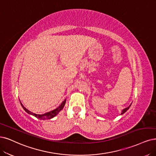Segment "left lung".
<instances>
[{
    "instance_id": "left-lung-1",
    "label": "left lung",
    "mask_w": 156,
    "mask_h": 156,
    "mask_svg": "<svg viewBox=\"0 0 156 156\" xmlns=\"http://www.w3.org/2000/svg\"><path fill=\"white\" fill-rule=\"evenodd\" d=\"M131 106V104L128 107H126V108H124L123 109V110L122 111V114H124L125 112H126V111H127L128 110V109L130 108V107Z\"/></svg>"
}]
</instances>
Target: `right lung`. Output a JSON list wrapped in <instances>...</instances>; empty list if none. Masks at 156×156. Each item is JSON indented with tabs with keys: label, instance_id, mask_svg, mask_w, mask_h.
<instances>
[{
	"label": "right lung",
	"instance_id": "add662e5",
	"mask_svg": "<svg viewBox=\"0 0 156 156\" xmlns=\"http://www.w3.org/2000/svg\"><path fill=\"white\" fill-rule=\"evenodd\" d=\"M66 100H65L64 101H63L61 103V105H60L58 107H57L56 108H55V110H53V111H51L48 112H46V113L43 114H35V113L31 112V111L27 110V109L24 105H23L22 104V103H21L20 101V104H21L22 108L24 109V111H25L27 113L30 114H31V115H33V116H35L36 118H37L38 119H51V118H54L55 116H56V115H57L58 114V112H59L61 110H62L63 107H64V105H65V104H66Z\"/></svg>",
	"mask_w": 156,
	"mask_h": 156
}]
</instances>
